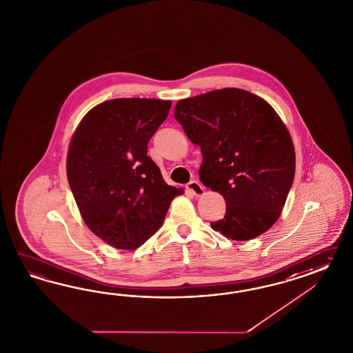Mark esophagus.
<instances>
[{
    "label": "esophagus",
    "instance_id": "1",
    "mask_svg": "<svg viewBox=\"0 0 353 353\" xmlns=\"http://www.w3.org/2000/svg\"><path fill=\"white\" fill-rule=\"evenodd\" d=\"M186 189H188L189 192H192L195 196H201V195H203L204 194L203 186H202L199 182L195 181V180L189 182V183L186 185Z\"/></svg>",
    "mask_w": 353,
    "mask_h": 353
}]
</instances>
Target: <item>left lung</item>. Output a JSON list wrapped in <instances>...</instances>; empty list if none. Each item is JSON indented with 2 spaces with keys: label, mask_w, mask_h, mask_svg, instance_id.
I'll use <instances>...</instances> for the list:
<instances>
[{
  "label": "left lung",
  "mask_w": 353,
  "mask_h": 353,
  "mask_svg": "<svg viewBox=\"0 0 353 353\" xmlns=\"http://www.w3.org/2000/svg\"><path fill=\"white\" fill-rule=\"evenodd\" d=\"M174 119L203 155L201 181L226 203L211 228L233 241L256 238L282 212L295 176V150L273 107L243 89L186 98Z\"/></svg>",
  "instance_id": "obj_1"
}]
</instances>
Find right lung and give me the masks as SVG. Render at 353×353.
Instances as JSON below:
<instances>
[{
    "mask_svg": "<svg viewBox=\"0 0 353 353\" xmlns=\"http://www.w3.org/2000/svg\"><path fill=\"white\" fill-rule=\"evenodd\" d=\"M171 101L115 98L93 107L76 128L67 179L88 228L110 246L136 250L155 234L182 189L163 180L148 143Z\"/></svg>",
    "mask_w": 353,
    "mask_h": 353,
    "instance_id": "1",
    "label": "right lung"
}]
</instances>
